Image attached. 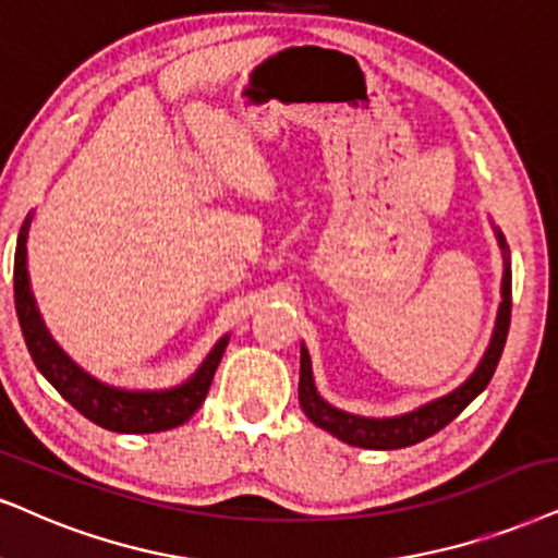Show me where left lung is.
Instances as JSON below:
<instances>
[{"mask_svg": "<svg viewBox=\"0 0 558 558\" xmlns=\"http://www.w3.org/2000/svg\"><path fill=\"white\" fill-rule=\"evenodd\" d=\"M495 229L497 244L502 250V301L497 308V322L492 329V340L486 344L482 361L474 368V373L463 380L458 389H453L446 397H437L427 404H422L412 412L397 414V417H363V414L344 412V409L331 407L329 401H324L316 391L314 384V371H312V357H308L306 344L301 342V378H299V401L303 414L314 422L316 427L327 429L337 437V440L348 442L355 448H371V450H397L422 442L425 437L435 435L437 429H442L448 422H453L458 414L474 401L478 393L486 389L495 368L502 357L507 331H510V312H512V270H510V250H507L505 234Z\"/></svg>", "mask_w": 558, "mask_h": 558, "instance_id": "8db88e82", "label": "left lung"}]
</instances>
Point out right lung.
<instances>
[{"instance_id": "right-lung-1", "label": "right lung", "mask_w": 558, "mask_h": 558, "mask_svg": "<svg viewBox=\"0 0 558 558\" xmlns=\"http://www.w3.org/2000/svg\"><path fill=\"white\" fill-rule=\"evenodd\" d=\"M33 214H27L17 236L15 250V308L20 329H23L27 352H31L35 368L72 404L76 412L95 425L112 433H161V429L180 427L197 412L206 401L210 380L221 363L223 350L229 344V335L214 344L206 361L187 380L172 389H121V386L105 384L92 373L80 368L61 344L46 329L44 316L31 291V275H27V231H31Z\"/></svg>"}]
</instances>
